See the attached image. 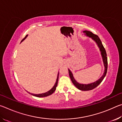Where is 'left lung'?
Instances as JSON below:
<instances>
[{
    "instance_id": "obj_1",
    "label": "left lung",
    "mask_w": 122,
    "mask_h": 122,
    "mask_svg": "<svg viewBox=\"0 0 122 122\" xmlns=\"http://www.w3.org/2000/svg\"><path fill=\"white\" fill-rule=\"evenodd\" d=\"M83 33H85V35H86V36L90 37V38H92V40H94L96 42V44L97 45L99 48H100V50L101 52V55H102L103 63H104V66L105 67L104 72V73H103V75L101 76V78H99L98 80L94 82V83H92L88 84H80L79 83H78V82L75 80V78H74L73 75L71 72V71L68 69L69 75L70 76V78H71L72 82H73V83L75 86L76 87L81 90L87 91V90H92L93 89L95 88L96 86H97L99 84L102 82L103 80L104 79V78L105 77V76H106L107 74V69H108V59H107V53H106V49H105L104 47H103L102 43L101 42L100 38H99L97 35L94 34L92 33V32H91L90 31H88V30H84Z\"/></svg>"
}]
</instances>
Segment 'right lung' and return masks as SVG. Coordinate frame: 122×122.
<instances>
[{"label": "right lung", "instance_id": "1", "mask_svg": "<svg viewBox=\"0 0 122 122\" xmlns=\"http://www.w3.org/2000/svg\"><path fill=\"white\" fill-rule=\"evenodd\" d=\"M28 36V35H26V36L25 37V38L22 39L21 40V42L24 40H25L26 38V37ZM59 73H58V75H57V79H56V82H55V83L54 84V86L50 90H49L48 92H45V93H42V94H30V92H29V93L30 94L32 95H33L34 96H36V97H46V96H48L51 95L54 92H55V90H56V88L57 86V82H58V79H59Z\"/></svg>", "mask_w": 122, "mask_h": 122}]
</instances>
